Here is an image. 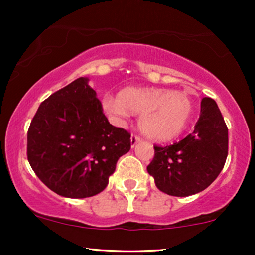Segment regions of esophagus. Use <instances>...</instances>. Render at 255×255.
<instances>
[{"label": "esophagus", "mask_w": 255, "mask_h": 255, "mask_svg": "<svg viewBox=\"0 0 255 255\" xmlns=\"http://www.w3.org/2000/svg\"><path fill=\"white\" fill-rule=\"evenodd\" d=\"M140 140H141V137H140L139 135H135V134H133V135L130 136V145H131V147H134V146H135L137 142L140 141Z\"/></svg>", "instance_id": "esophagus-1"}]
</instances>
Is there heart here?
I'll return each instance as SVG.
<instances>
[{"mask_svg":"<svg viewBox=\"0 0 255 255\" xmlns=\"http://www.w3.org/2000/svg\"><path fill=\"white\" fill-rule=\"evenodd\" d=\"M103 108L115 118H127L129 111L140 114L139 127L145 135L158 141L175 139L186 129L193 115V101L186 91L129 86L118 97L105 96Z\"/></svg>","mask_w":255,"mask_h":255,"instance_id":"obj_1","label":"heart"}]
</instances>
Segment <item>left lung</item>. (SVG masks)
Listing matches in <instances>:
<instances>
[{
	"label": "left lung",
	"instance_id": "1",
	"mask_svg": "<svg viewBox=\"0 0 255 255\" xmlns=\"http://www.w3.org/2000/svg\"><path fill=\"white\" fill-rule=\"evenodd\" d=\"M194 130L181 141L154 146L147 171L157 188L174 197L204 191L217 178L228 156V127L217 103L203 98Z\"/></svg>",
	"mask_w": 255,
	"mask_h": 255
}]
</instances>
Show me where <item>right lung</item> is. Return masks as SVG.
Here are the masks:
<instances>
[{
    "mask_svg": "<svg viewBox=\"0 0 255 255\" xmlns=\"http://www.w3.org/2000/svg\"><path fill=\"white\" fill-rule=\"evenodd\" d=\"M130 134L110 125L89 79L79 78L38 108L27 131V159L39 180L66 198L101 193Z\"/></svg>",
    "mask_w": 255,
    "mask_h": 255,
    "instance_id": "add662e5",
    "label": "right lung"
}]
</instances>
